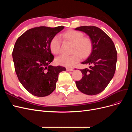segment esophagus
I'll return each instance as SVG.
<instances>
[{
	"label": "esophagus",
	"mask_w": 132,
	"mask_h": 132,
	"mask_svg": "<svg viewBox=\"0 0 132 132\" xmlns=\"http://www.w3.org/2000/svg\"><path fill=\"white\" fill-rule=\"evenodd\" d=\"M66 69H67V71H73V68H67Z\"/></svg>",
	"instance_id": "esophagus-1"
}]
</instances>
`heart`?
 <instances>
[{"instance_id": "heart-1", "label": "heart", "mask_w": 132, "mask_h": 132, "mask_svg": "<svg viewBox=\"0 0 132 132\" xmlns=\"http://www.w3.org/2000/svg\"><path fill=\"white\" fill-rule=\"evenodd\" d=\"M62 37L73 43L72 53L71 55L63 54L57 57L55 62L59 65L71 67L80 61L82 57L88 55L93 49V43L92 39L87 36H84L81 31L70 30L67 31L62 35ZM61 40L58 36H55L50 43V48L54 54H58L61 52Z\"/></svg>"}]
</instances>
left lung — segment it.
<instances>
[{
	"mask_svg": "<svg viewBox=\"0 0 132 132\" xmlns=\"http://www.w3.org/2000/svg\"><path fill=\"white\" fill-rule=\"evenodd\" d=\"M75 30L84 32L93 43L89 57L81 63L90 65V69H80L83 77L75 81L76 85L84 94L97 95L105 89L113 77L117 59L116 49L111 38L97 27L83 26Z\"/></svg>",
	"mask_w": 132,
	"mask_h": 132,
	"instance_id": "obj_1",
	"label": "left lung"
}]
</instances>
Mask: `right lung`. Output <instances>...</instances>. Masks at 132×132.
I'll return each instance as SVG.
<instances>
[{
	"label": "right lung",
	"mask_w": 132,
	"mask_h": 132,
	"mask_svg": "<svg viewBox=\"0 0 132 132\" xmlns=\"http://www.w3.org/2000/svg\"><path fill=\"white\" fill-rule=\"evenodd\" d=\"M64 27L39 26L28 30L16 41L13 51L15 70L25 89L45 97L55 90L58 74L65 68L50 64L54 59L50 43Z\"/></svg>",
	"instance_id": "right-lung-1"
}]
</instances>
